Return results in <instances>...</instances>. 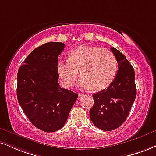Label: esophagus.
Segmentation results:
<instances>
[{"mask_svg":"<svg viewBox=\"0 0 156 156\" xmlns=\"http://www.w3.org/2000/svg\"><path fill=\"white\" fill-rule=\"evenodd\" d=\"M82 97H83V94H78V99H81Z\"/></svg>","mask_w":156,"mask_h":156,"instance_id":"1","label":"esophagus"}]
</instances>
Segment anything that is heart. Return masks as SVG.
<instances>
[{"label":"heart","mask_w":156,"mask_h":156,"mask_svg":"<svg viewBox=\"0 0 156 156\" xmlns=\"http://www.w3.org/2000/svg\"><path fill=\"white\" fill-rule=\"evenodd\" d=\"M57 71L65 88L73 86L78 75L77 86L94 92L105 89L115 80L118 62L112 51L97 46L81 45L69 53L68 59L59 57Z\"/></svg>","instance_id":"heart-1"}]
</instances>
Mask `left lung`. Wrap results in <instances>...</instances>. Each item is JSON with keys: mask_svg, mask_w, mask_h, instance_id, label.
<instances>
[{"mask_svg": "<svg viewBox=\"0 0 156 156\" xmlns=\"http://www.w3.org/2000/svg\"><path fill=\"white\" fill-rule=\"evenodd\" d=\"M118 62L115 80L108 89L94 94V105L90 119L94 125L103 131L119 128L128 117L136 96L135 74L132 65L121 51L110 48Z\"/></svg>", "mask_w": 156, "mask_h": 156, "instance_id": "obj_1", "label": "left lung"}]
</instances>
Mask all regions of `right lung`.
I'll use <instances>...</instances> for the list:
<instances>
[{"instance_id": "obj_1", "label": "right lung", "mask_w": 156, "mask_h": 156, "mask_svg": "<svg viewBox=\"0 0 156 156\" xmlns=\"http://www.w3.org/2000/svg\"><path fill=\"white\" fill-rule=\"evenodd\" d=\"M63 43L49 42L35 48L19 68L18 102L36 128L46 132L65 125L78 94L60 87L57 61Z\"/></svg>"}]
</instances>
